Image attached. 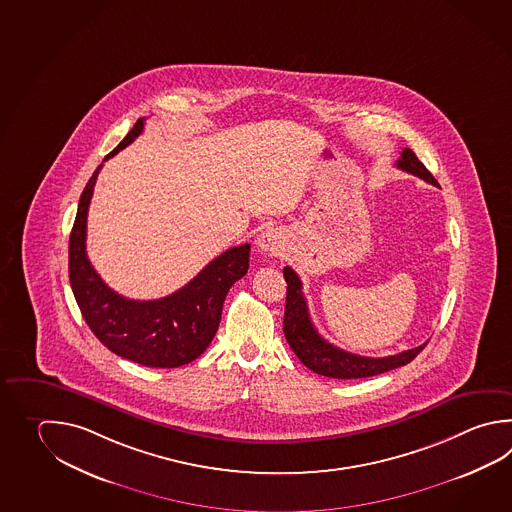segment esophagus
Here are the masks:
<instances>
[{
    "mask_svg": "<svg viewBox=\"0 0 512 512\" xmlns=\"http://www.w3.org/2000/svg\"><path fill=\"white\" fill-rule=\"evenodd\" d=\"M257 246L259 250L266 251L270 255H277L282 250L281 233L277 230H264L261 235L257 237Z\"/></svg>",
    "mask_w": 512,
    "mask_h": 512,
    "instance_id": "esophagus-1",
    "label": "esophagus"
}]
</instances>
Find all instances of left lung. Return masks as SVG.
<instances>
[{
	"instance_id": "1",
	"label": "left lung",
	"mask_w": 512,
	"mask_h": 512,
	"mask_svg": "<svg viewBox=\"0 0 512 512\" xmlns=\"http://www.w3.org/2000/svg\"><path fill=\"white\" fill-rule=\"evenodd\" d=\"M396 166L416 177L423 178L428 184L438 186V180L432 177L427 167L421 164L412 149L405 147ZM286 279V308H284V337L288 345L292 346L295 355L301 359L304 366H308L315 374L334 377V379H359V377H372L394 370L399 366L410 363L416 355L427 346H416L401 354L388 355V357H365V355L352 354L330 345L323 335L319 334L313 326L308 304L303 295V282L299 275L293 272L290 266L284 268Z\"/></svg>"
}]
</instances>
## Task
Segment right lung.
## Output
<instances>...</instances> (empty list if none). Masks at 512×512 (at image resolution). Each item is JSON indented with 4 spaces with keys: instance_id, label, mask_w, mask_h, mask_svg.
Here are the masks:
<instances>
[{
    "instance_id": "obj_1",
    "label": "right lung",
    "mask_w": 512,
    "mask_h": 512,
    "mask_svg": "<svg viewBox=\"0 0 512 512\" xmlns=\"http://www.w3.org/2000/svg\"><path fill=\"white\" fill-rule=\"evenodd\" d=\"M146 118H138L126 138L104 158L135 142ZM102 164L89 178L78 202L69 239V281L85 323L113 354L151 368H177L197 359L219 330L222 304L231 286L250 268V244L235 246L209 262L202 272L155 301L118 295L94 272L85 251L87 209Z\"/></svg>"
}]
</instances>
